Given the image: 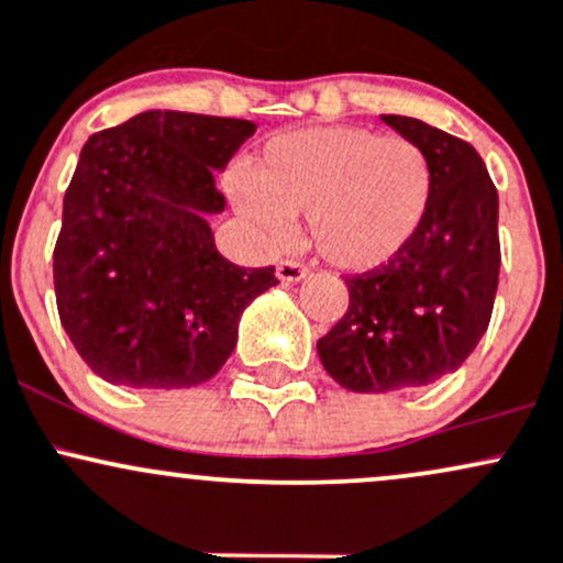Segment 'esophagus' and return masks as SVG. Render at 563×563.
Masks as SVG:
<instances>
[{
  "label": "esophagus",
  "instance_id": "esophagus-1",
  "mask_svg": "<svg viewBox=\"0 0 563 563\" xmlns=\"http://www.w3.org/2000/svg\"><path fill=\"white\" fill-rule=\"evenodd\" d=\"M306 276H308L306 265H300V263H295V261H282L279 265H276V279H279V282L292 284V282L306 279Z\"/></svg>",
  "mask_w": 563,
  "mask_h": 563
}]
</instances>
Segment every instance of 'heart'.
I'll use <instances>...</instances> for the list:
<instances>
[{
    "mask_svg": "<svg viewBox=\"0 0 563 563\" xmlns=\"http://www.w3.org/2000/svg\"><path fill=\"white\" fill-rule=\"evenodd\" d=\"M236 210L268 242L289 214H308V239L327 263L351 274L390 265L412 247L433 201V167L418 143L332 124L282 132L247 175H231Z\"/></svg>",
    "mask_w": 563,
    "mask_h": 563,
    "instance_id": "1",
    "label": "heart"
}]
</instances>
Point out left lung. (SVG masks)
<instances>
[{
	"label": "left lung",
	"mask_w": 563,
	"mask_h": 563,
	"mask_svg": "<svg viewBox=\"0 0 563 563\" xmlns=\"http://www.w3.org/2000/svg\"><path fill=\"white\" fill-rule=\"evenodd\" d=\"M380 119L428 154L433 201L401 257L345 279L349 311L316 343L353 394L422 388L457 369L489 327L500 279V199L478 151L420 119Z\"/></svg>",
	"instance_id": "1"
}]
</instances>
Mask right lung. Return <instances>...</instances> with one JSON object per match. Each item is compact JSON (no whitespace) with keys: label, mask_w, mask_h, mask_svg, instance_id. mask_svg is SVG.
Segmentation results:
<instances>
[{"label":"right lung","mask_w":563,"mask_h":563,"mask_svg":"<svg viewBox=\"0 0 563 563\" xmlns=\"http://www.w3.org/2000/svg\"><path fill=\"white\" fill-rule=\"evenodd\" d=\"M247 119L143 111L95 132L63 197L53 252L60 324L87 366L124 388H194L236 349L239 319L276 282L214 247V175Z\"/></svg>","instance_id":"1"}]
</instances>
